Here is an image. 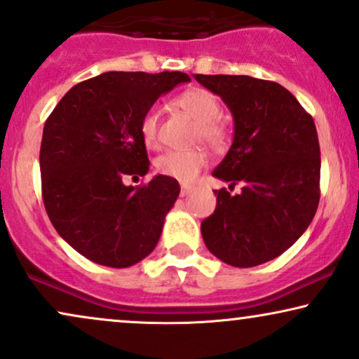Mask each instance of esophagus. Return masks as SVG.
Masks as SVG:
<instances>
[{
    "label": "esophagus",
    "mask_w": 359,
    "mask_h": 359,
    "mask_svg": "<svg viewBox=\"0 0 359 359\" xmlns=\"http://www.w3.org/2000/svg\"><path fill=\"white\" fill-rule=\"evenodd\" d=\"M192 185H189V184H182V187H180V196L182 197H185V196H189V194L192 192Z\"/></svg>",
    "instance_id": "1"
}]
</instances>
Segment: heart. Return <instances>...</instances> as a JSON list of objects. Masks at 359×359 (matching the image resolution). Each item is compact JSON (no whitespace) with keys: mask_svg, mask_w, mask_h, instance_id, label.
Here are the masks:
<instances>
[{"mask_svg":"<svg viewBox=\"0 0 359 359\" xmlns=\"http://www.w3.org/2000/svg\"><path fill=\"white\" fill-rule=\"evenodd\" d=\"M172 103L177 109L184 110L197 122L196 137L204 144L219 150L227 144V132L219 122L222 107L217 97L205 88H189L175 95ZM142 142L150 149L158 144V115L154 110H147L138 123ZM207 157L201 149L191 150H168L155 162V167L162 175L172 177L179 182L189 184L205 167Z\"/></svg>","mask_w":359,"mask_h":359,"instance_id":"1","label":"heart"}]
</instances>
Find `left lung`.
I'll use <instances>...</instances> for the list:
<instances>
[{"instance_id":"8db88e82","label":"left lung","mask_w":359,"mask_h":359,"mask_svg":"<svg viewBox=\"0 0 359 359\" xmlns=\"http://www.w3.org/2000/svg\"><path fill=\"white\" fill-rule=\"evenodd\" d=\"M234 116V140L214 177L217 205L201 224L207 249L229 266L254 267L303 236L319 204L321 155L313 116L289 90L248 75H196Z\"/></svg>"}]
</instances>
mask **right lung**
I'll return each mask as SVG.
<instances>
[{"instance_id":"obj_1","label":"right lung","mask_w":359,"mask_h":359,"mask_svg":"<svg viewBox=\"0 0 359 359\" xmlns=\"http://www.w3.org/2000/svg\"><path fill=\"white\" fill-rule=\"evenodd\" d=\"M182 72H107L65 93L45 122L40 149L41 196L51 224L76 252L97 264L128 267L149 256L180 185L155 175L138 123L179 83Z\"/></svg>"}]
</instances>
